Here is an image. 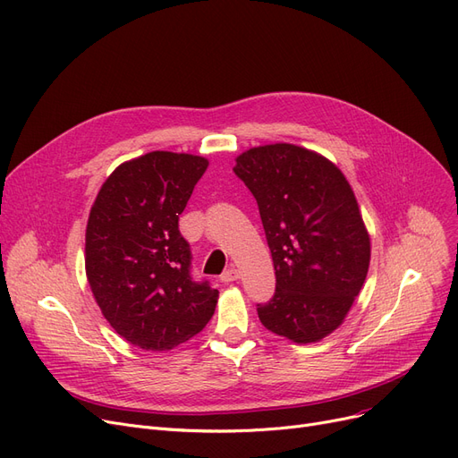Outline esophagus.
<instances>
[{
  "label": "esophagus",
  "instance_id": "1",
  "mask_svg": "<svg viewBox=\"0 0 458 458\" xmlns=\"http://www.w3.org/2000/svg\"><path fill=\"white\" fill-rule=\"evenodd\" d=\"M238 277H240V272L235 267H230V269H226V272L220 276V281L223 283H232V281H238Z\"/></svg>",
  "mask_w": 458,
  "mask_h": 458
}]
</instances>
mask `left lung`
Returning a JSON list of instances; mask_svg holds the SVG:
<instances>
[{"label":"left lung","mask_w":458,"mask_h":458,"mask_svg":"<svg viewBox=\"0 0 458 458\" xmlns=\"http://www.w3.org/2000/svg\"><path fill=\"white\" fill-rule=\"evenodd\" d=\"M259 203L276 267V294L260 323L294 344L323 340L344 323L369 266V235L345 175L328 158L291 143L235 158Z\"/></svg>","instance_id":"left-lung-1"}]
</instances>
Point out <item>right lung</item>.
I'll use <instances>...</instances> for the list:
<instances>
[{
	"mask_svg": "<svg viewBox=\"0 0 458 458\" xmlns=\"http://www.w3.org/2000/svg\"><path fill=\"white\" fill-rule=\"evenodd\" d=\"M208 165L184 152H147L114 169L90 209L84 266L92 294L114 332L140 349H174L215 313L218 291L192 277L179 232Z\"/></svg>",
	"mask_w": 458,
	"mask_h": 458,
	"instance_id": "right-lung-1",
	"label": "right lung"
}]
</instances>
